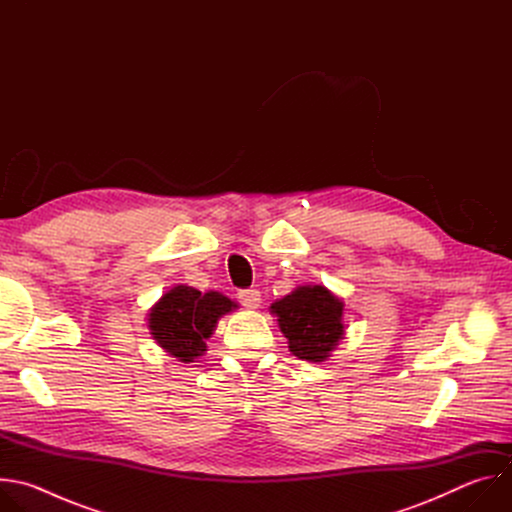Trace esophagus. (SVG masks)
Returning a JSON list of instances; mask_svg holds the SVG:
<instances>
[{
	"label": "esophagus",
	"instance_id": "esophagus-1",
	"mask_svg": "<svg viewBox=\"0 0 512 512\" xmlns=\"http://www.w3.org/2000/svg\"><path fill=\"white\" fill-rule=\"evenodd\" d=\"M239 302L249 308V310H255L261 306V291L255 289V287H249V289H243L239 291Z\"/></svg>",
	"mask_w": 512,
	"mask_h": 512
}]
</instances>
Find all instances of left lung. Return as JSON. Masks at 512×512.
Instances as JSON below:
<instances>
[{
    "label": "left lung",
    "mask_w": 512,
    "mask_h": 512,
    "mask_svg": "<svg viewBox=\"0 0 512 512\" xmlns=\"http://www.w3.org/2000/svg\"><path fill=\"white\" fill-rule=\"evenodd\" d=\"M289 352L310 362H322L344 338V302L324 285H300L271 304Z\"/></svg>",
    "instance_id": "1"
}]
</instances>
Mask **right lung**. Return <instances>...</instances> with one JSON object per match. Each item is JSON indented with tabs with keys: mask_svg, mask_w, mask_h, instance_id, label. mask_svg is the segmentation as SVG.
<instances>
[{
	"mask_svg": "<svg viewBox=\"0 0 512 512\" xmlns=\"http://www.w3.org/2000/svg\"><path fill=\"white\" fill-rule=\"evenodd\" d=\"M239 306L218 291L176 285L160 298L148 314L152 338L180 362H194L206 350V340L218 320Z\"/></svg>",
	"mask_w": 512,
	"mask_h": 512,
	"instance_id": "right-lung-1",
	"label": "right lung"
}]
</instances>
